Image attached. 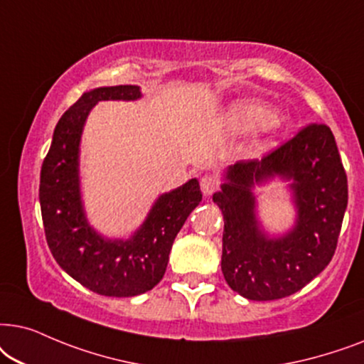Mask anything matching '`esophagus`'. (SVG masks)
Here are the masks:
<instances>
[{
	"mask_svg": "<svg viewBox=\"0 0 364 364\" xmlns=\"http://www.w3.org/2000/svg\"><path fill=\"white\" fill-rule=\"evenodd\" d=\"M218 188H220V179L216 176H213V174H205V176L201 178V191L205 193L206 196L213 195Z\"/></svg>",
	"mask_w": 364,
	"mask_h": 364,
	"instance_id": "esophagus-1",
	"label": "esophagus"
}]
</instances>
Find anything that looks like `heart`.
Instances as JSON below:
<instances>
[{
    "label": "heart",
    "instance_id": "heart-1",
    "mask_svg": "<svg viewBox=\"0 0 364 364\" xmlns=\"http://www.w3.org/2000/svg\"><path fill=\"white\" fill-rule=\"evenodd\" d=\"M273 119V113L268 108L251 101L235 105L230 111V123L238 129H263L268 128Z\"/></svg>",
    "mask_w": 364,
    "mask_h": 364
}]
</instances>
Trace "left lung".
Wrapping results in <instances>:
<instances>
[{
    "label": "left lung",
    "mask_w": 364,
    "mask_h": 364,
    "mask_svg": "<svg viewBox=\"0 0 364 364\" xmlns=\"http://www.w3.org/2000/svg\"><path fill=\"white\" fill-rule=\"evenodd\" d=\"M274 173L294 179L299 206L297 226L281 240L259 231L250 195L255 182ZM213 201L225 216L221 271L232 291L255 301L299 291L331 261L348 205L346 171L329 126L306 124L261 159L232 164Z\"/></svg>",
    "instance_id": "1"
}]
</instances>
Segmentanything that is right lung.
I'll use <instances>...</instances> for the list:
<instances>
[{"mask_svg": "<svg viewBox=\"0 0 364 364\" xmlns=\"http://www.w3.org/2000/svg\"><path fill=\"white\" fill-rule=\"evenodd\" d=\"M139 96L133 85L85 93L58 121L41 166L40 205L53 258L77 283L103 296H136L156 287L178 231L203 198L198 179H190L159 198L143 226L126 241H108L88 226L77 186V144L85 119L98 101Z\"/></svg>", "mask_w": 364, "mask_h": 364, "instance_id": "add662e5", "label": "right lung"}]
</instances>
